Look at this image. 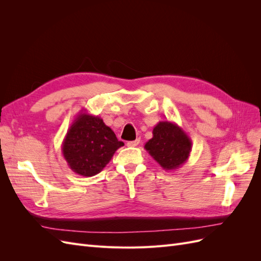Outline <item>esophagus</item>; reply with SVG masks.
<instances>
[{
	"label": "esophagus",
	"instance_id": "obj_1",
	"mask_svg": "<svg viewBox=\"0 0 261 261\" xmlns=\"http://www.w3.org/2000/svg\"><path fill=\"white\" fill-rule=\"evenodd\" d=\"M139 139H136V140H133V141H128V143L127 144H126V145H127L128 147H136V146H138V144H139Z\"/></svg>",
	"mask_w": 261,
	"mask_h": 261
}]
</instances>
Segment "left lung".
Masks as SVG:
<instances>
[{
	"label": "left lung",
	"mask_w": 261,
	"mask_h": 261,
	"mask_svg": "<svg viewBox=\"0 0 261 261\" xmlns=\"http://www.w3.org/2000/svg\"><path fill=\"white\" fill-rule=\"evenodd\" d=\"M145 149L165 171L179 169L192 151V140L183 128L170 121H161L152 130Z\"/></svg>",
	"instance_id": "left-lung-1"
}]
</instances>
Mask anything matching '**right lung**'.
Listing matches in <instances>:
<instances>
[{"label":"right lung","mask_w":261,"mask_h":261,"mask_svg":"<svg viewBox=\"0 0 261 261\" xmlns=\"http://www.w3.org/2000/svg\"><path fill=\"white\" fill-rule=\"evenodd\" d=\"M124 146L101 117L78 114L62 143V153L76 174L90 177L98 174L111 161L118 148Z\"/></svg>","instance_id":"add662e5"}]
</instances>
